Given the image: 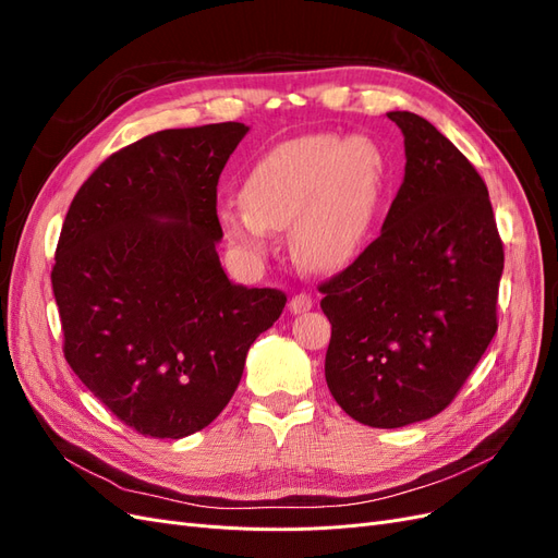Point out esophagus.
<instances>
[{
	"mask_svg": "<svg viewBox=\"0 0 558 558\" xmlns=\"http://www.w3.org/2000/svg\"><path fill=\"white\" fill-rule=\"evenodd\" d=\"M314 307V298L310 293H298L291 298V312L293 314H302V312H310Z\"/></svg>",
	"mask_w": 558,
	"mask_h": 558,
	"instance_id": "obj_1",
	"label": "esophagus"
}]
</instances>
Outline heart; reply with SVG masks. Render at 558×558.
<instances>
[{
    "mask_svg": "<svg viewBox=\"0 0 558 558\" xmlns=\"http://www.w3.org/2000/svg\"><path fill=\"white\" fill-rule=\"evenodd\" d=\"M384 160L363 137L307 134L283 142L256 160L242 199L218 211L230 244L263 258L269 230L293 226L295 256L312 269H337L363 248L375 223Z\"/></svg>",
    "mask_w": 558,
    "mask_h": 558,
    "instance_id": "b5f03b06",
    "label": "heart"
}]
</instances>
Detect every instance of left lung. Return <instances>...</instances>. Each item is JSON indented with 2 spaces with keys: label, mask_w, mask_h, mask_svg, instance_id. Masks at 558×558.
<instances>
[{
  "label": "left lung",
  "mask_w": 558,
  "mask_h": 558,
  "mask_svg": "<svg viewBox=\"0 0 558 558\" xmlns=\"http://www.w3.org/2000/svg\"><path fill=\"white\" fill-rule=\"evenodd\" d=\"M404 181L381 232L318 283L332 332L326 381L373 428L447 410L498 330L505 251L484 179L426 118L391 111Z\"/></svg>",
  "instance_id": "left-lung-1"
}]
</instances>
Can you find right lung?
<instances>
[{
  "label": "right lung",
  "instance_id": "add662e5",
  "mask_svg": "<svg viewBox=\"0 0 558 558\" xmlns=\"http://www.w3.org/2000/svg\"><path fill=\"white\" fill-rule=\"evenodd\" d=\"M244 123L162 130L111 154L74 195L50 272L62 351L125 426L179 440L223 412L286 293L232 283L216 185Z\"/></svg>",
  "mask_w": 558,
  "mask_h": 558
}]
</instances>
